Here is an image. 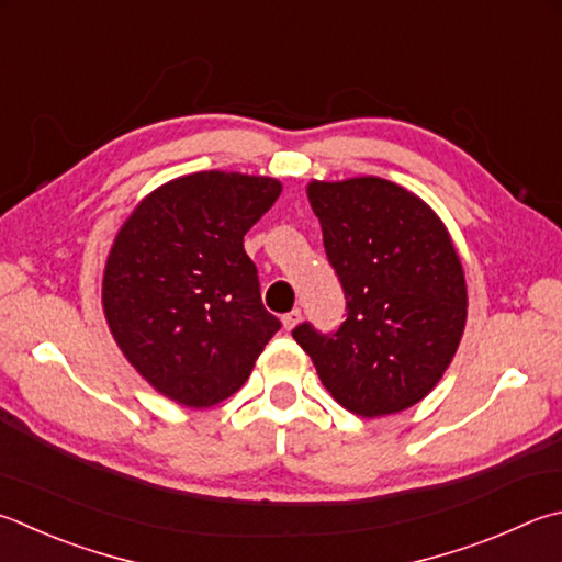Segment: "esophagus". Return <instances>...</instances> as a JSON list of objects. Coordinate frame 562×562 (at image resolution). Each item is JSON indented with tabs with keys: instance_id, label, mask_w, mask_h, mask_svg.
<instances>
[{
	"instance_id": "1",
	"label": "esophagus",
	"mask_w": 562,
	"mask_h": 562,
	"mask_svg": "<svg viewBox=\"0 0 562 562\" xmlns=\"http://www.w3.org/2000/svg\"><path fill=\"white\" fill-rule=\"evenodd\" d=\"M300 322H302V310H292V312L282 316V324H284V329H288V331H292Z\"/></svg>"
}]
</instances>
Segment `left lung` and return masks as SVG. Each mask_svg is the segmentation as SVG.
Here are the masks:
<instances>
[{"instance_id":"left-lung-1","label":"left lung","mask_w":562,"mask_h":562,"mask_svg":"<svg viewBox=\"0 0 562 562\" xmlns=\"http://www.w3.org/2000/svg\"><path fill=\"white\" fill-rule=\"evenodd\" d=\"M326 258L346 294L336 334L292 331L326 391L346 411H407L440 383L467 324V280L442 218L395 181L307 183Z\"/></svg>"}]
</instances>
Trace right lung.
<instances>
[{"label": "right lung", "instance_id": "1", "mask_svg": "<svg viewBox=\"0 0 562 562\" xmlns=\"http://www.w3.org/2000/svg\"><path fill=\"white\" fill-rule=\"evenodd\" d=\"M280 191L272 177L196 171L149 191L120 226L103 270L105 322L159 395L196 411L226 401L280 329L243 248Z\"/></svg>", "mask_w": 562, "mask_h": 562}]
</instances>
